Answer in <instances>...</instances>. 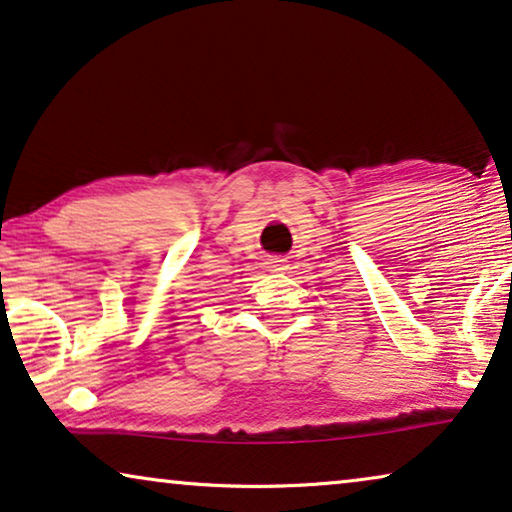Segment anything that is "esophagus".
Wrapping results in <instances>:
<instances>
[{"label": "esophagus", "instance_id": "34e87169", "mask_svg": "<svg viewBox=\"0 0 512 512\" xmlns=\"http://www.w3.org/2000/svg\"><path fill=\"white\" fill-rule=\"evenodd\" d=\"M272 268L274 270H281V261H272Z\"/></svg>", "mask_w": 512, "mask_h": 512}]
</instances>
